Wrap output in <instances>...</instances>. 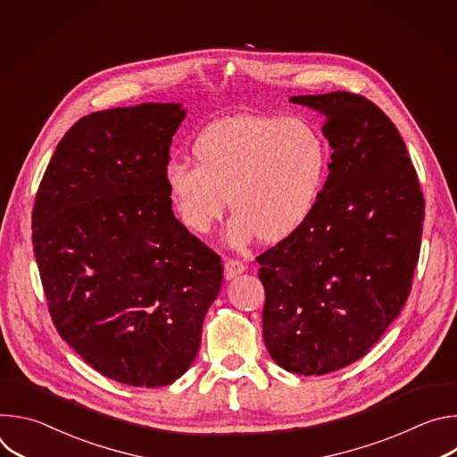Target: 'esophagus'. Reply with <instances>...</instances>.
<instances>
[{
    "mask_svg": "<svg viewBox=\"0 0 457 457\" xmlns=\"http://www.w3.org/2000/svg\"><path fill=\"white\" fill-rule=\"evenodd\" d=\"M244 271H245V266H244V262H240V260H235V258H226L224 260V277L228 280L235 278L237 275H240Z\"/></svg>",
    "mask_w": 457,
    "mask_h": 457,
    "instance_id": "34e87169",
    "label": "esophagus"
}]
</instances>
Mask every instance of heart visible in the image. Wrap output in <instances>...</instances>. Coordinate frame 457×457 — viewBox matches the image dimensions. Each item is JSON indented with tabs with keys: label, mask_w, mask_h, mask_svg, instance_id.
<instances>
[{
	"label": "heart",
	"mask_w": 457,
	"mask_h": 457,
	"mask_svg": "<svg viewBox=\"0 0 457 457\" xmlns=\"http://www.w3.org/2000/svg\"><path fill=\"white\" fill-rule=\"evenodd\" d=\"M191 155L195 166L168 164V201L189 233L204 237L222 219L228 197L233 247L256 237L278 244L298 233L314 212L328 164L320 134L296 117L219 120L195 139Z\"/></svg>",
	"instance_id": "1"
}]
</instances>
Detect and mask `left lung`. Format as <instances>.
Segmentation results:
<instances>
[{
  "label": "left lung",
  "mask_w": 457,
  "mask_h": 457,
  "mask_svg": "<svg viewBox=\"0 0 457 457\" xmlns=\"http://www.w3.org/2000/svg\"><path fill=\"white\" fill-rule=\"evenodd\" d=\"M325 115L329 177L305 226L256 256L264 342L300 376L363 358L400 314L420 258L425 199L395 122L349 92L296 96Z\"/></svg>",
  "instance_id": "1"
}]
</instances>
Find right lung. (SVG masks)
Returning <instances> with one entry per match:
<instances>
[{"mask_svg":"<svg viewBox=\"0 0 457 457\" xmlns=\"http://www.w3.org/2000/svg\"><path fill=\"white\" fill-rule=\"evenodd\" d=\"M186 112H94L59 141L32 210V244L61 338L132 386L180 378L201 347L220 256L173 215L164 171Z\"/></svg>","mask_w":457,"mask_h":457,"instance_id":"add662e5","label":"right lung"}]
</instances>
